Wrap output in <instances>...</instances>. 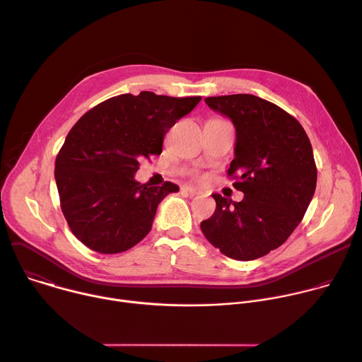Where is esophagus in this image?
Masks as SVG:
<instances>
[{
    "instance_id": "obj_1",
    "label": "esophagus",
    "mask_w": 362,
    "mask_h": 362,
    "mask_svg": "<svg viewBox=\"0 0 362 362\" xmlns=\"http://www.w3.org/2000/svg\"><path fill=\"white\" fill-rule=\"evenodd\" d=\"M182 189H183L186 193L192 194V196H194V194H200V193H202V190H200L199 187H194V186H183Z\"/></svg>"
}]
</instances>
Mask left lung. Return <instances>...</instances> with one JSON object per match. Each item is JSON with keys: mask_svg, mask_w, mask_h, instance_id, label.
Segmentation results:
<instances>
[{"mask_svg": "<svg viewBox=\"0 0 362 362\" xmlns=\"http://www.w3.org/2000/svg\"><path fill=\"white\" fill-rule=\"evenodd\" d=\"M236 130L235 159L240 202L212 194L215 214L200 229L215 247L238 261H253L279 247L302 221L317 187L313 146L303 127L274 103L252 94L206 97Z\"/></svg>", "mask_w": 362, "mask_h": 362, "instance_id": "8db88e82", "label": "left lung"}]
</instances>
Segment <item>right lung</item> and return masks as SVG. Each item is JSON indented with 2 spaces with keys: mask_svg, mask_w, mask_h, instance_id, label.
Wrapping results in <instances>:
<instances>
[{
  "mask_svg": "<svg viewBox=\"0 0 362 362\" xmlns=\"http://www.w3.org/2000/svg\"><path fill=\"white\" fill-rule=\"evenodd\" d=\"M200 100L120 94L73 126L54 176L63 215L80 242L98 253H120L150 232L159 203L179 186L141 185L134 179L139 160L160 154L169 129Z\"/></svg>",
  "mask_w": 362,
  "mask_h": 362,
  "instance_id": "1",
  "label": "right lung"
}]
</instances>
